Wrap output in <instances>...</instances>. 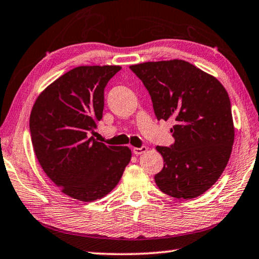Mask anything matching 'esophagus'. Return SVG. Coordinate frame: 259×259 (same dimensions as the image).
I'll list each match as a JSON object with an SVG mask.
<instances>
[{"instance_id": "1", "label": "esophagus", "mask_w": 259, "mask_h": 259, "mask_svg": "<svg viewBox=\"0 0 259 259\" xmlns=\"http://www.w3.org/2000/svg\"><path fill=\"white\" fill-rule=\"evenodd\" d=\"M148 151V148L146 146H141V148H133V152L136 154V156H140V154H143Z\"/></svg>"}]
</instances>
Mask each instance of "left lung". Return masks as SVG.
I'll list each match as a JSON object with an SVG mask.
<instances>
[{
	"instance_id": "left-lung-1",
	"label": "left lung",
	"mask_w": 259,
	"mask_h": 259,
	"mask_svg": "<svg viewBox=\"0 0 259 259\" xmlns=\"http://www.w3.org/2000/svg\"><path fill=\"white\" fill-rule=\"evenodd\" d=\"M151 96L158 119L172 118L175 144L156 146L164 167L154 176L161 192L190 200L207 192L228 164L235 128L230 100L215 76L185 60L131 65Z\"/></svg>"
}]
</instances>
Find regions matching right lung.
I'll use <instances>...</instances> for the list:
<instances>
[{
	"label": "right lung",
	"instance_id": "1",
	"mask_svg": "<svg viewBox=\"0 0 259 259\" xmlns=\"http://www.w3.org/2000/svg\"><path fill=\"white\" fill-rule=\"evenodd\" d=\"M117 65L78 66L38 95L30 114L33 151L60 191L83 202L114 190L131 159L128 146H110L88 137L98 128L105 87Z\"/></svg>",
	"mask_w": 259,
	"mask_h": 259
}]
</instances>
